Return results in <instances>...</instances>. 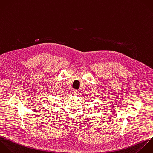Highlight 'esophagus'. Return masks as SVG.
Listing matches in <instances>:
<instances>
[{"mask_svg":"<svg viewBox=\"0 0 153 153\" xmlns=\"http://www.w3.org/2000/svg\"><path fill=\"white\" fill-rule=\"evenodd\" d=\"M78 90H74L73 91H72V93H74V94H78Z\"/></svg>","mask_w":153,"mask_h":153,"instance_id":"obj_1","label":"esophagus"}]
</instances>
